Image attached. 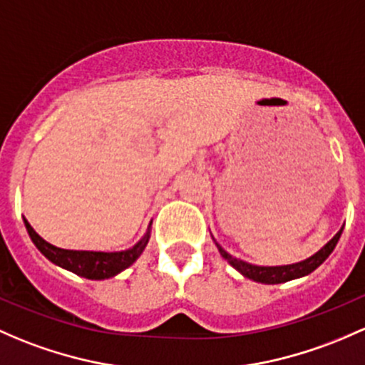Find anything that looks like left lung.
<instances>
[{
  "label": "left lung",
  "mask_w": 365,
  "mask_h": 365,
  "mask_svg": "<svg viewBox=\"0 0 365 365\" xmlns=\"http://www.w3.org/2000/svg\"><path fill=\"white\" fill-rule=\"evenodd\" d=\"M341 232H343V229H341V231L337 232L336 236L332 237V240L329 241V243L325 245V247L322 248L320 252H317L313 257H309V259L302 260V262L292 264V266H276V267L252 266V264L243 262V260L234 259L232 255H229L227 252L222 250L220 247H218V250H220V255L224 257V259L227 260V262L231 264L232 267H236V269L240 271L241 274L247 276V278L253 279V282L269 283V285H274V283L289 282V279L301 278V276H306V274L313 273V271L317 269V267L320 266V264L324 262V260L327 259L329 255H331L332 250H334L337 241H339V237H341Z\"/></svg>",
  "instance_id": "left-lung-1"
}]
</instances>
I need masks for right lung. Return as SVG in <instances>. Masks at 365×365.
<instances>
[{"label": "right lung", "instance_id": "add662e5", "mask_svg": "<svg viewBox=\"0 0 365 365\" xmlns=\"http://www.w3.org/2000/svg\"><path fill=\"white\" fill-rule=\"evenodd\" d=\"M26 229H28L31 240L36 245V248L47 257L48 260H52L57 266L64 267V269L71 271V273L83 276V278L89 279H105L112 278V276L118 274L120 271H124L125 267H129L138 257L141 255V252L145 250L148 243V234L140 241L138 245H134L133 248L125 252H115V253H106V252H78V250H63V248H57L53 245L47 243L43 237L38 236L34 232V229L28 224V220L24 218Z\"/></svg>", "mask_w": 365, "mask_h": 365}]
</instances>
